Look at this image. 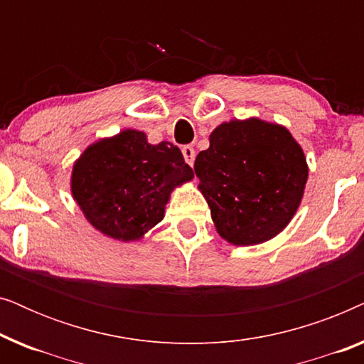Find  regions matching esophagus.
Masks as SVG:
<instances>
[{"mask_svg": "<svg viewBox=\"0 0 364 364\" xmlns=\"http://www.w3.org/2000/svg\"><path fill=\"white\" fill-rule=\"evenodd\" d=\"M182 154H183V159H186V162L188 164V166H193V161H196V151H193V147H191V146L182 147Z\"/></svg>", "mask_w": 364, "mask_h": 364, "instance_id": "34e87169", "label": "esophagus"}]
</instances>
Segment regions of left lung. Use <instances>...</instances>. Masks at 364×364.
I'll return each mask as SVG.
<instances>
[{
  "label": "left lung",
  "mask_w": 364,
  "mask_h": 364,
  "mask_svg": "<svg viewBox=\"0 0 364 364\" xmlns=\"http://www.w3.org/2000/svg\"><path fill=\"white\" fill-rule=\"evenodd\" d=\"M198 152L196 176L218 235L232 245L277 237L300 207L305 152L287 127L250 117L222 122Z\"/></svg>",
  "instance_id": "left-lung-1"
}]
</instances>
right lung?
Returning a JSON list of instances; mask_svg holds the SVG:
<instances>
[{
    "mask_svg": "<svg viewBox=\"0 0 364 364\" xmlns=\"http://www.w3.org/2000/svg\"><path fill=\"white\" fill-rule=\"evenodd\" d=\"M192 178L177 146H152L146 132L126 129L81 154L73 166L71 193L96 230L137 242L162 220L173 188Z\"/></svg>",
    "mask_w": 364,
    "mask_h": 364,
    "instance_id": "1",
    "label": "right lung"
}]
</instances>
